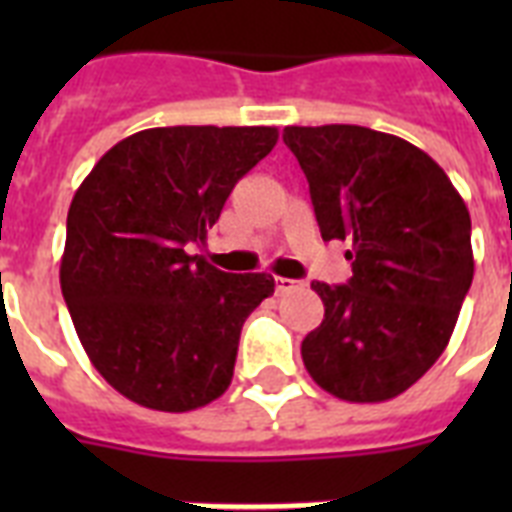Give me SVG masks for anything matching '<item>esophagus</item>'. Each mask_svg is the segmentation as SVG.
<instances>
[{"instance_id":"34e87169","label":"esophagus","mask_w":512,"mask_h":512,"mask_svg":"<svg viewBox=\"0 0 512 512\" xmlns=\"http://www.w3.org/2000/svg\"><path fill=\"white\" fill-rule=\"evenodd\" d=\"M303 284L295 279H276V295H289V292H295V289H300Z\"/></svg>"}]
</instances>
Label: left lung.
Listing matches in <instances>:
<instances>
[{
  "instance_id": "1",
  "label": "left lung",
  "mask_w": 512,
  "mask_h": 512,
  "mask_svg": "<svg viewBox=\"0 0 512 512\" xmlns=\"http://www.w3.org/2000/svg\"><path fill=\"white\" fill-rule=\"evenodd\" d=\"M284 143L321 239L353 244L348 284H311L324 321L303 340L305 369L342 401H390L449 345L476 268L468 207L425 151L388 132L284 127Z\"/></svg>"
}]
</instances>
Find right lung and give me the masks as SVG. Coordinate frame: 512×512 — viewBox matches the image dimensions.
Listing matches in <instances>:
<instances>
[{
    "instance_id": "add662e5",
    "label": "right lung",
    "mask_w": 512,
    "mask_h": 512,
    "mask_svg": "<svg viewBox=\"0 0 512 512\" xmlns=\"http://www.w3.org/2000/svg\"><path fill=\"white\" fill-rule=\"evenodd\" d=\"M276 127H154L119 140L68 207L60 289L84 353L135 404L191 412L228 390L241 327L268 273H223L188 255Z\"/></svg>"
}]
</instances>
